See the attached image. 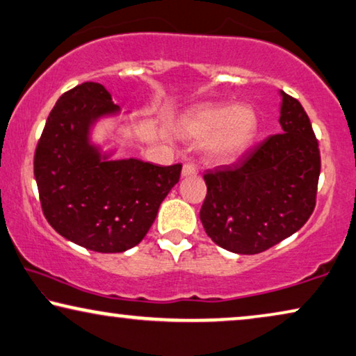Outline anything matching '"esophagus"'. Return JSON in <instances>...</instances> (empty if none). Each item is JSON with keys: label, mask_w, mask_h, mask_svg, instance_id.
Here are the masks:
<instances>
[{"label": "esophagus", "mask_w": 356, "mask_h": 356, "mask_svg": "<svg viewBox=\"0 0 356 356\" xmlns=\"http://www.w3.org/2000/svg\"><path fill=\"white\" fill-rule=\"evenodd\" d=\"M197 175V168L193 163H184L183 170H181V177L183 178H188V177H195Z\"/></svg>", "instance_id": "1"}]
</instances>
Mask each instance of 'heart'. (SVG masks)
Masks as SVG:
<instances>
[{
  "label": "heart",
  "mask_w": 356,
  "mask_h": 356,
  "mask_svg": "<svg viewBox=\"0 0 356 356\" xmlns=\"http://www.w3.org/2000/svg\"><path fill=\"white\" fill-rule=\"evenodd\" d=\"M259 130L257 112L247 104H213L200 102L191 106L177 120V131L188 141H204V152L215 163L238 159Z\"/></svg>",
  "instance_id": "1"
}]
</instances>
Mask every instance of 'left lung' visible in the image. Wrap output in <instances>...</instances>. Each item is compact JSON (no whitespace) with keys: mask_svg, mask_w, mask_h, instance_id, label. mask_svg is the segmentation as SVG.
Returning <instances> with one entry per match:
<instances>
[{"mask_svg":"<svg viewBox=\"0 0 356 356\" xmlns=\"http://www.w3.org/2000/svg\"><path fill=\"white\" fill-rule=\"evenodd\" d=\"M281 133L241 162L204 175L200 209L205 233L234 254H260L302 228L315 209L319 149L310 118L297 99L280 91Z\"/></svg>","mask_w":356,"mask_h":356,"instance_id":"8db88e82","label":"left lung"}]
</instances>
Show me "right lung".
I'll return each instance as SVG.
<instances>
[{
    "label": "right lung",
    "mask_w": 356,
    "mask_h": 356,
    "mask_svg": "<svg viewBox=\"0 0 356 356\" xmlns=\"http://www.w3.org/2000/svg\"><path fill=\"white\" fill-rule=\"evenodd\" d=\"M128 114L101 83L86 81L59 97L35 152L48 223L63 238L101 254L140 244L181 173V163L115 159L117 146L92 140L97 123Z\"/></svg>",
    "instance_id": "1"
}]
</instances>
